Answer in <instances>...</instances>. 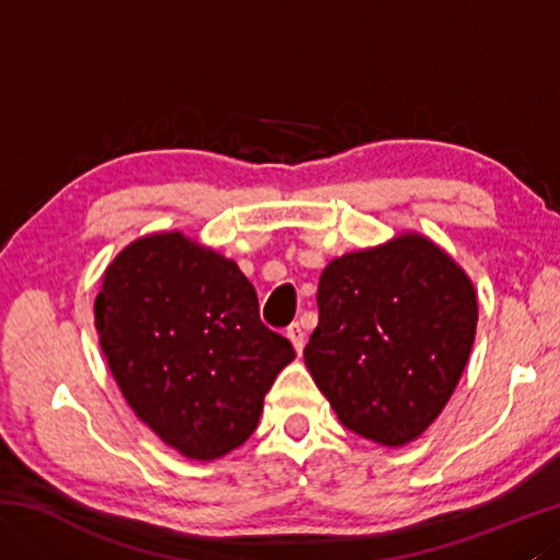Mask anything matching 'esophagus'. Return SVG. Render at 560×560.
Instances as JSON below:
<instances>
[{"mask_svg":"<svg viewBox=\"0 0 560 560\" xmlns=\"http://www.w3.org/2000/svg\"><path fill=\"white\" fill-rule=\"evenodd\" d=\"M287 338L291 340V346L296 348V353L301 355L303 346H306V330H303V326L301 324H291L289 330H287Z\"/></svg>","mask_w":560,"mask_h":560,"instance_id":"obj_1","label":"esophagus"}]
</instances>
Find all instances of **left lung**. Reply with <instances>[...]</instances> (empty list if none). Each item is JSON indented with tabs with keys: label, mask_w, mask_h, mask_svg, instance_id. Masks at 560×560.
I'll return each instance as SVG.
<instances>
[{
	"label": "left lung",
	"mask_w": 560,
	"mask_h": 560,
	"mask_svg": "<svg viewBox=\"0 0 560 560\" xmlns=\"http://www.w3.org/2000/svg\"><path fill=\"white\" fill-rule=\"evenodd\" d=\"M477 334V293L422 234L343 254L318 281L303 358L350 432L402 447L438 420Z\"/></svg>",
	"instance_id": "obj_1"
}]
</instances>
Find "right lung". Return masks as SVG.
I'll use <instances>...</instances> for the list:
<instances>
[{"mask_svg":"<svg viewBox=\"0 0 560 560\" xmlns=\"http://www.w3.org/2000/svg\"><path fill=\"white\" fill-rule=\"evenodd\" d=\"M101 350L140 420L189 459L249 440L264 395L296 353L259 318L232 259L179 232L128 244L101 279Z\"/></svg>","mask_w":560,"mask_h":560,"instance_id":"obj_1","label":"right lung"}]
</instances>
